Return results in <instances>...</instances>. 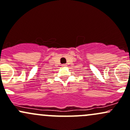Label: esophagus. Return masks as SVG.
<instances>
[{"mask_svg":"<svg viewBox=\"0 0 130 130\" xmlns=\"http://www.w3.org/2000/svg\"><path fill=\"white\" fill-rule=\"evenodd\" d=\"M67 65L66 64H62V67H66Z\"/></svg>","mask_w":130,"mask_h":130,"instance_id":"obj_1","label":"esophagus"}]
</instances>
